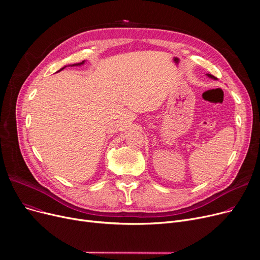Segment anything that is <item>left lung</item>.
<instances>
[{"instance_id":"1","label":"left lung","mask_w":260,"mask_h":260,"mask_svg":"<svg viewBox=\"0 0 260 260\" xmlns=\"http://www.w3.org/2000/svg\"><path fill=\"white\" fill-rule=\"evenodd\" d=\"M208 77H210V78H212V79L216 80V77H214V76H212V75H210V74H208Z\"/></svg>"}]
</instances>
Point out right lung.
Returning a JSON list of instances; mask_svg holds the SVG:
<instances>
[{"mask_svg": "<svg viewBox=\"0 0 260 260\" xmlns=\"http://www.w3.org/2000/svg\"><path fill=\"white\" fill-rule=\"evenodd\" d=\"M84 62H85V61H82V62H80V63H76V64H73V65H71V66H80V65H82V64H84ZM65 67H66V66H64L63 68H61V70H60L59 72H61L62 70H64Z\"/></svg>", "mask_w": 260, "mask_h": 260, "instance_id": "1", "label": "right lung"}]
</instances>
